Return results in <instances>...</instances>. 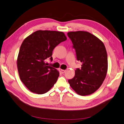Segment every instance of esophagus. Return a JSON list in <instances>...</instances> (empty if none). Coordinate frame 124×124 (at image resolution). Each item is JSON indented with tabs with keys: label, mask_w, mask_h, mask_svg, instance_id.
Instances as JSON below:
<instances>
[{
	"label": "esophagus",
	"mask_w": 124,
	"mask_h": 124,
	"mask_svg": "<svg viewBox=\"0 0 124 124\" xmlns=\"http://www.w3.org/2000/svg\"><path fill=\"white\" fill-rule=\"evenodd\" d=\"M59 70H60V71L62 73H65V71L66 70H62V69H59Z\"/></svg>",
	"instance_id": "34e87169"
}]
</instances>
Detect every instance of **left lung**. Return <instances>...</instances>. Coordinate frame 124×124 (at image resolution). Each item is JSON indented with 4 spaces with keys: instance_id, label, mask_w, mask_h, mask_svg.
Segmentation results:
<instances>
[{
    "instance_id": "obj_1",
    "label": "left lung",
    "mask_w": 124,
    "mask_h": 124,
    "mask_svg": "<svg viewBox=\"0 0 124 124\" xmlns=\"http://www.w3.org/2000/svg\"><path fill=\"white\" fill-rule=\"evenodd\" d=\"M68 36L75 49L77 60L82 63L75 75L68 80L70 86L82 96L95 92L101 86L108 70V56L103 42L86 31L69 32Z\"/></svg>"
}]
</instances>
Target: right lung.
I'll use <instances>...</instances> for the list:
<instances>
[{
	"instance_id": "right-lung-1",
	"label": "right lung",
	"mask_w": 124,
	"mask_h": 124,
	"mask_svg": "<svg viewBox=\"0 0 124 124\" xmlns=\"http://www.w3.org/2000/svg\"><path fill=\"white\" fill-rule=\"evenodd\" d=\"M67 40L62 32L38 30L27 37L20 47L17 65L22 82L28 89L38 94L46 93L59 76L58 71L45 63L58 45Z\"/></svg>"
}]
</instances>
